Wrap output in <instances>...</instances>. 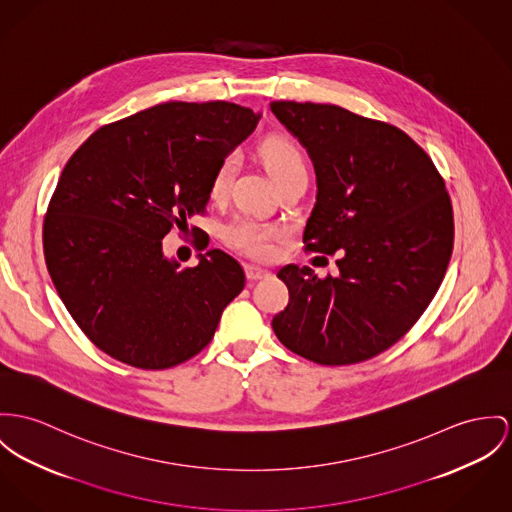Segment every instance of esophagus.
Returning a JSON list of instances; mask_svg holds the SVG:
<instances>
[{
  "instance_id": "1",
  "label": "esophagus",
  "mask_w": 512,
  "mask_h": 512,
  "mask_svg": "<svg viewBox=\"0 0 512 512\" xmlns=\"http://www.w3.org/2000/svg\"><path fill=\"white\" fill-rule=\"evenodd\" d=\"M245 276L249 282H255V280H261V278H267L269 271L261 269V267H255V265H245Z\"/></svg>"
}]
</instances>
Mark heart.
I'll list each match as a JSON object with an SVG mask.
<instances>
[{
  "mask_svg": "<svg viewBox=\"0 0 512 512\" xmlns=\"http://www.w3.org/2000/svg\"><path fill=\"white\" fill-rule=\"evenodd\" d=\"M261 158L263 163L267 165L269 173L273 175V179L278 181L284 175L296 171V169H304L306 161L300 152V148L282 136L269 138L267 142H263L261 146ZM232 167H234V159H222V163L218 165L212 181H210V197L222 198L226 195L228 189V181L232 175ZM276 228L261 224L253 218H245L239 216L234 218L232 222H228L222 230V239L228 247L236 249L243 255L255 257V259H263L271 253L273 249V239H275Z\"/></svg>",
  "mask_w": 512,
  "mask_h": 512,
  "instance_id": "b5f03b06",
  "label": "heart"
}]
</instances>
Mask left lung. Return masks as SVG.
Listing matches in <instances>:
<instances>
[{
    "label": "left lung",
    "mask_w": 512,
    "mask_h": 512,
    "mask_svg": "<svg viewBox=\"0 0 512 512\" xmlns=\"http://www.w3.org/2000/svg\"><path fill=\"white\" fill-rule=\"evenodd\" d=\"M271 111L314 161L317 195L304 249L339 275L286 265L278 341L312 362L345 366L384 353L427 310L454 245L452 202L433 159L403 130L337 105L275 101Z\"/></svg>",
    "instance_id": "1"
}]
</instances>
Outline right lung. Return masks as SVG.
<instances>
[{
    "label": "right lung",
    "instance_id": "1",
    "mask_svg": "<svg viewBox=\"0 0 512 512\" xmlns=\"http://www.w3.org/2000/svg\"><path fill=\"white\" fill-rule=\"evenodd\" d=\"M259 118L226 101H169L101 126L68 159L44 216V259L97 349L163 370L212 341L245 273L220 249L179 269L161 239L204 214L218 165Z\"/></svg>",
    "mask_w": 512,
    "mask_h": 512
}]
</instances>
